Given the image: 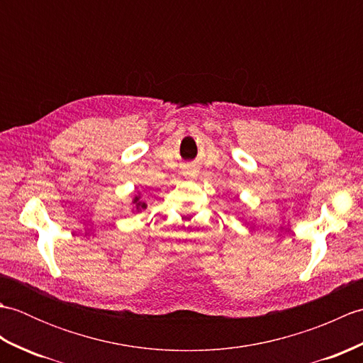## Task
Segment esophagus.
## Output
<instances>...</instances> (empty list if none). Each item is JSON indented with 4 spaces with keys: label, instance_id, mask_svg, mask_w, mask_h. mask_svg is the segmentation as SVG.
Segmentation results:
<instances>
[{
    "label": "esophagus",
    "instance_id": "1",
    "mask_svg": "<svg viewBox=\"0 0 363 363\" xmlns=\"http://www.w3.org/2000/svg\"><path fill=\"white\" fill-rule=\"evenodd\" d=\"M184 176H186V177L198 176V168L195 165H187L186 168H184Z\"/></svg>",
    "mask_w": 363,
    "mask_h": 363
}]
</instances>
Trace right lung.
<instances>
[{
  "label": "right lung",
  "mask_w": 363,
  "mask_h": 363,
  "mask_svg": "<svg viewBox=\"0 0 363 363\" xmlns=\"http://www.w3.org/2000/svg\"><path fill=\"white\" fill-rule=\"evenodd\" d=\"M133 204H134L133 212H140L142 209H146V203L140 198V195H135V196H134Z\"/></svg>",
  "instance_id": "right-lung-1"
}]
</instances>
